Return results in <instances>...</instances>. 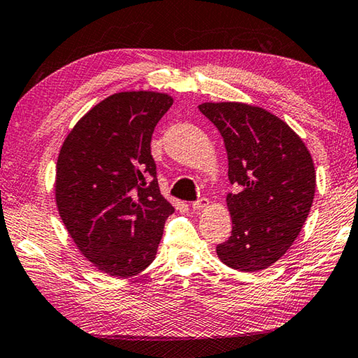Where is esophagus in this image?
<instances>
[{
    "label": "esophagus",
    "mask_w": 358,
    "mask_h": 358,
    "mask_svg": "<svg viewBox=\"0 0 358 358\" xmlns=\"http://www.w3.org/2000/svg\"><path fill=\"white\" fill-rule=\"evenodd\" d=\"M208 205H209V200L205 199V197H201L197 201L192 203V209H194V211H201V209H205Z\"/></svg>",
    "instance_id": "34e87169"
}]
</instances>
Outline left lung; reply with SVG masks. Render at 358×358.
<instances>
[{"label": "left lung", "mask_w": 358, "mask_h": 358, "mask_svg": "<svg viewBox=\"0 0 358 358\" xmlns=\"http://www.w3.org/2000/svg\"><path fill=\"white\" fill-rule=\"evenodd\" d=\"M199 110L220 131L228 153L227 195L233 231L217 245L228 267L257 271L270 267L303 228L315 195L309 150L282 119L255 105L205 102Z\"/></svg>", "instance_id": "1"}]
</instances>
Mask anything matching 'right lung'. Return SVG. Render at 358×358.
<instances>
[{
    "instance_id": "obj_1",
    "label": "right lung",
    "mask_w": 358,
    "mask_h": 358,
    "mask_svg": "<svg viewBox=\"0 0 358 358\" xmlns=\"http://www.w3.org/2000/svg\"><path fill=\"white\" fill-rule=\"evenodd\" d=\"M172 103L153 91L111 94L74 125L60 149L59 214L82 255L110 276L149 267L175 211L159 192L150 153L153 130Z\"/></svg>"
}]
</instances>
